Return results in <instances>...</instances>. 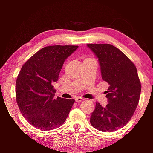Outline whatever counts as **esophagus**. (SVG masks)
I'll return each instance as SVG.
<instances>
[{
    "label": "esophagus",
    "instance_id": "obj_1",
    "mask_svg": "<svg viewBox=\"0 0 153 153\" xmlns=\"http://www.w3.org/2000/svg\"><path fill=\"white\" fill-rule=\"evenodd\" d=\"M84 100V98H82L81 97H79V96L75 97V100H76V102H80Z\"/></svg>",
    "mask_w": 153,
    "mask_h": 153
}]
</instances>
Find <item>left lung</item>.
<instances>
[{
	"label": "left lung",
	"instance_id": "8db88e82",
	"mask_svg": "<svg viewBox=\"0 0 153 153\" xmlns=\"http://www.w3.org/2000/svg\"><path fill=\"white\" fill-rule=\"evenodd\" d=\"M98 58L101 76L110 86L106 92L108 104L96 102L91 124L103 132L122 128L132 117L139 101L141 85L134 63L117 48L104 44H87Z\"/></svg>",
	"mask_w": 153,
	"mask_h": 153
}]
</instances>
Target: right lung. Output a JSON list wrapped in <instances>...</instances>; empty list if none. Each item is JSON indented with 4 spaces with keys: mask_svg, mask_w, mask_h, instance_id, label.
Instances as JSON below:
<instances>
[{
    "mask_svg": "<svg viewBox=\"0 0 153 153\" xmlns=\"http://www.w3.org/2000/svg\"><path fill=\"white\" fill-rule=\"evenodd\" d=\"M78 45H51L35 53L22 67L16 81V100L24 117L33 127L42 131L58 128L64 124L74 99L57 97L53 82L65 59Z\"/></svg>",
    "mask_w": 153,
    "mask_h": 153,
    "instance_id": "obj_1",
    "label": "right lung"
}]
</instances>
